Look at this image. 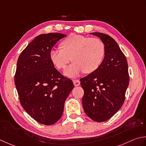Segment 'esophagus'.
Masks as SVG:
<instances>
[{"mask_svg": "<svg viewBox=\"0 0 146 146\" xmlns=\"http://www.w3.org/2000/svg\"><path fill=\"white\" fill-rule=\"evenodd\" d=\"M73 82H74V84L75 86H78L80 84V81L79 79H74Z\"/></svg>", "mask_w": 146, "mask_h": 146, "instance_id": "34e87169", "label": "esophagus"}]
</instances>
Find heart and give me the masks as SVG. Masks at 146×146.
Returning <instances> with one entry per match:
<instances>
[{
    "mask_svg": "<svg viewBox=\"0 0 146 146\" xmlns=\"http://www.w3.org/2000/svg\"><path fill=\"white\" fill-rule=\"evenodd\" d=\"M60 48L52 50L50 58L57 69H63L69 62H73L65 70V74L75 77L84 72L91 74L102 64L105 54V46L99 38L72 35L62 41Z\"/></svg>",
    "mask_w": 146,
    "mask_h": 146,
    "instance_id": "1",
    "label": "heart"
}]
</instances>
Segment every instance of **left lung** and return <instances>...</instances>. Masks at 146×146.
Here are the masks:
<instances>
[{"label": "left lung", "mask_w": 146, "mask_h": 146, "mask_svg": "<svg viewBox=\"0 0 146 146\" xmlns=\"http://www.w3.org/2000/svg\"><path fill=\"white\" fill-rule=\"evenodd\" d=\"M91 34L102 40L105 54L96 71L80 79L84 91L82 106L91 119L102 122L112 117L123 105L129 74L127 58L114 39L102 33Z\"/></svg>", "instance_id": "obj_1"}]
</instances>
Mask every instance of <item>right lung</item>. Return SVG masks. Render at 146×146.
Instances as JSON below:
<instances>
[{
    "instance_id": "add662e5",
    "label": "right lung",
    "mask_w": 146,
    "mask_h": 146,
    "mask_svg": "<svg viewBox=\"0 0 146 146\" xmlns=\"http://www.w3.org/2000/svg\"><path fill=\"white\" fill-rule=\"evenodd\" d=\"M66 35L50 33L36 37L17 59L14 82L24 110L38 122L55 123L62 117L64 103L74 88L70 79L54 67L50 53Z\"/></svg>"
}]
</instances>
